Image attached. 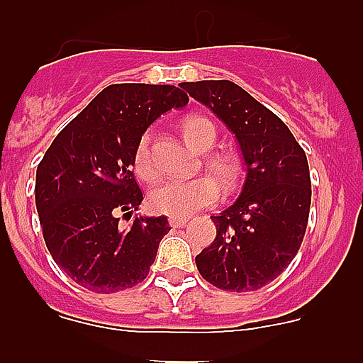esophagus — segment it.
<instances>
[{"label": "esophagus", "mask_w": 363, "mask_h": 363, "mask_svg": "<svg viewBox=\"0 0 363 363\" xmlns=\"http://www.w3.org/2000/svg\"><path fill=\"white\" fill-rule=\"evenodd\" d=\"M189 218H171L169 220V225L171 227H185L187 225Z\"/></svg>", "instance_id": "1"}]
</instances>
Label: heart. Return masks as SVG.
I'll use <instances>...</instances> for the list:
<instances>
[{"mask_svg":"<svg viewBox=\"0 0 363 363\" xmlns=\"http://www.w3.org/2000/svg\"><path fill=\"white\" fill-rule=\"evenodd\" d=\"M185 142L196 152H207L216 142V127L209 120L200 116L187 118L182 125ZM134 171L145 182L156 178V165L150 154V133H145L134 149ZM211 174L225 189L238 184L242 169L233 156H213L207 162ZM220 198V187L213 178L201 176L192 179H169L156 185L149 194V205L154 213L172 218L191 216L192 213L216 203Z\"/></svg>","mask_w":363,"mask_h":363,"instance_id":"obj_1","label":"heart"}]
</instances>
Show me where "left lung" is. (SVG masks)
Instances as JSON below:
<instances>
[{
    "label": "left lung",
    "mask_w": 363,
    "mask_h": 363,
    "mask_svg": "<svg viewBox=\"0 0 363 363\" xmlns=\"http://www.w3.org/2000/svg\"><path fill=\"white\" fill-rule=\"evenodd\" d=\"M182 86L234 134L245 167L240 196L211 216L216 238L196 256V267L218 289L256 291L280 277L301 245L311 207L307 156L289 127L236 83Z\"/></svg>",
    "instance_id": "left-lung-1"
}]
</instances>
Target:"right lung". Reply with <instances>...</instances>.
<instances>
[{
    "label": "right lung",
    "mask_w": 363,
    "mask_h": 363,
    "mask_svg": "<svg viewBox=\"0 0 363 363\" xmlns=\"http://www.w3.org/2000/svg\"><path fill=\"white\" fill-rule=\"evenodd\" d=\"M174 85L116 83L99 92L47 149L36 171V209L50 256L82 287L116 293L149 274L171 227L165 216H133L143 200L134 149L154 121L184 108Z\"/></svg>",
    "instance_id": "right-lung-1"
}]
</instances>
